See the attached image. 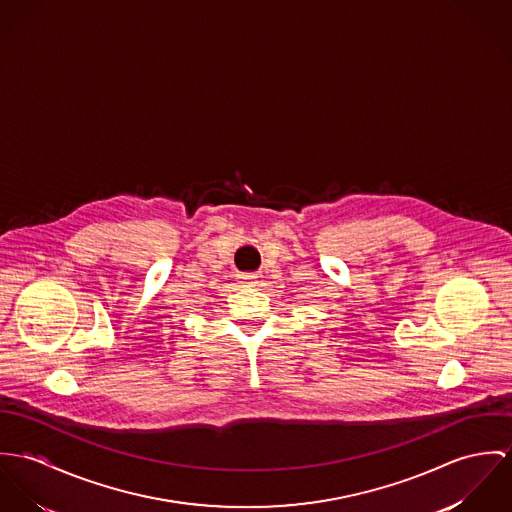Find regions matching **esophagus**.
I'll return each instance as SVG.
<instances>
[{"mask_svg": "<svg viewBox=\"0 0 512 512\" xmlns=\"http://www.w3.org/2000/svg\"><path fill=\"white\" fill-rule=\"evenodd\" d=\"M241 283L253 284L255 283V277L253 275H241Z\"/></svg>", "mask_w": 512, "mask_h": 512, "instance_id": "obj_1", "label": "esophagus"}]
</instances>
